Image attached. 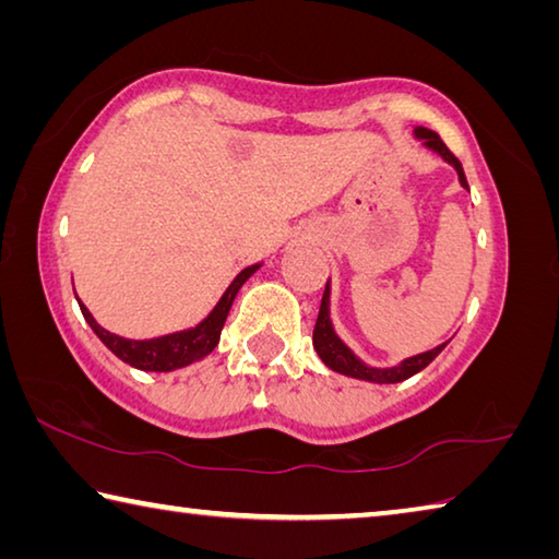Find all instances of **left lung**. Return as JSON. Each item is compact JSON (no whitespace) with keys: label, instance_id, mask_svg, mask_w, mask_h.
I'll return each mask as SVG.
<instances>
[{"label":"left lung","instance_id":"8db88e82","mask_svg":"<svg viewBox=\"0 0 559 559\" xmlns=\"http://www.w3.org/2000/svg\"><path fill=\"white\" fill-rule=\"evenodd\" d=\"M415 139H423V146H428L435 154L442 156L448 164L456 170V176H460L462 188L469 190L466 186V178H464V170L460 158H456L452 151L444 146V141L435 134L432 129H425V127H415L413 129ZM312 347L318 352V357L324 361V367H330L332 371L344 373V377H352V379H361V381H373V383H399L415 377V373L423 371L428 364L438 357V354L448 347V342H442L440 347H435L430 352H423V354H415V357L403 359L399 367H389V369H377V367H369V364H364L357 354H354L347 344H344L337 332L332 328V320H330V281L328 286H324V296L320 302V314H318V322H314V330H312Z\"/></svg>","mask_w":559,"mask_h":559}]
</instances>
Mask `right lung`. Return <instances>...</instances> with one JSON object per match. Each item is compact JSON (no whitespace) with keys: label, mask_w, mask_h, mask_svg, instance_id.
Masks as SVG:
<instances>
[{"label":"right lung","mask_w":559,"mask_h":559,"mask_svg":"<svg viewBox=\"0 0 559 559\" xmlns=\"http://www.w3.org/2000/svg\"><path fill=\"white\" fill-rule=\"evenodd\" d=\"M259 266L261 263H253V266H247L245 271H241L239 276L229 283V288L225 290V296L219 298L217 306L212 308L207 318L200 324H195V328L174 332V334H164V337L124 340V337H119V334L105 330L103 324H99L93 314H90V310L83 306V302H80V310H83L85 320L90 328H93V332L105 342V347L111 354H117L121 361H127L129 367L141 369V371H174V369L188 367V364L198 361L202 357H207V354L217 347L231 302H235L239 288L245 286L249 276H253V271H257Z\"/></svg>","instance_id":"add662e5"}]
</instances>
